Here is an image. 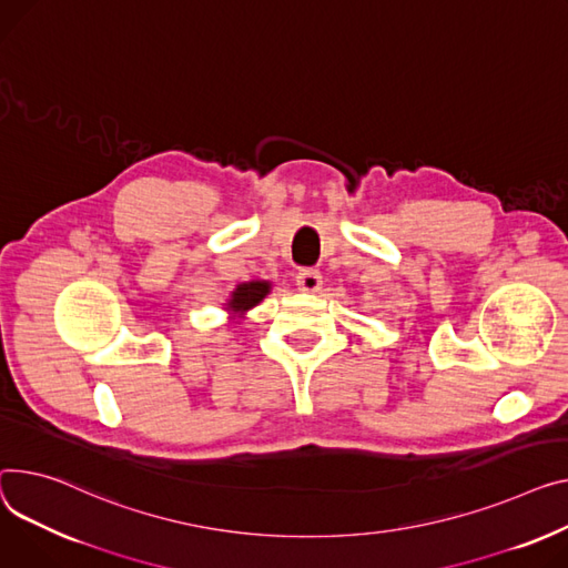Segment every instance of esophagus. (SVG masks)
<instances>
[{
  "instance_id": "esophagus-1",
  "label": "esophagus",
  "mask_w": 568,
  "mask_h": 568,
  "mask_svg": "<svg viewBox=\"0 0 568 568\" xmlns=\"http://www.w3.org/2000/svg\"><path fill=\"white\" fill-rule=\"evenodd\" d=\"M296 285L301 292H320L322 287V274L317 270H301L298 276H296Z\"/></svg>"
}]
</instances>
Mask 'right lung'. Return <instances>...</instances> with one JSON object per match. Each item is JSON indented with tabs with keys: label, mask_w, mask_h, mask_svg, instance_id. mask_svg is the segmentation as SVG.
Segmentation results:
<instances>
[{
	"label": "right lung",
	"mask_w": 568,
	"mask_h": 568,
	"mask_svg": "<svg viewBox=\"0 0 568 568\" xmlns=\"http://www.w3.org/2000/svg\"><path fill=\"white\" fill-rule=\"evenodd\" d=\"M272 292V283L270 281H246L235 285V290L231 292V296L225 298L223 311H229V315H233V320H244V315L255 308L260 301H264Z\"/></svg>",
	"instance_id": "add662e5"
}]
</instances>
